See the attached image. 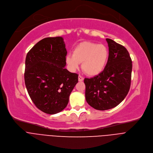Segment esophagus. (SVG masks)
<instances>
[{"instance_id":"esophagus-1","label":"esophagus","mask_w":153,"mask_h":153,"mask_svg":"<svg viewBox=\"0 0 153 153\" xmlns=\"http://www.w3.org/2000/svg\"><path fill=\"white\" fill-rule=\"evenodd\" d=\"M78 80H79V81H80V82H81V81H82L83 80H84V77L82 76H81V75H79V76H78Z\"/></svg>"}]
</instances>
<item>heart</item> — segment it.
Returning a JSON list of instances; mask_svg holds the SVG:
<instances>
[{"mask_svg": "<svg viewBox=\"0 0 153 153\" xmlns=\"http://www.w3.org/2000/svg\"><path fill=\"white\" fill-rule=\"evenodd\" d=\"M108 58V50L103 45L84 42L77 45L72 54H68L66 61L70 69H78L82 62V69L87 75L99 74L105 68Z\"/></svg>", "mask_w": 153, "mask_h": 153, "instance_id": "1", "label": "heart"}]
</instances>
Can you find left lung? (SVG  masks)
Listing matches in <instances>:
<instances>
[{
  "instance_id": "1",
  "label": "left lung",
  "mask_w": 153,
  "mask_h": 153,
  "mask_svg": "<svg viewBox=\"0 0 153 153\" xmlns=\"http://www.w3.org/2000/svg\"><path fill=\"white\" fill-rule=\"evenodd\" d=\"M108 58L103 71L92 78H85V100L96 110L117 106L129 92L132 61L126 48L109 38Z\"/></svg>"
}]
</instances>
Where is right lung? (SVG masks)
<instances>
[{
    "label": "right lung",
    "instance_id": "1",
    "mask_svg": "<svg viewBox=\"0 0 153 153\" xmlns=\"http://www.w3.org/2000/svg\"><path fill=\"white\" fill-rule=\"evenodd\" d=\"M67 51L61 36L45 38L27 54L24 78L28 93L35 106L47 114L65 108L78 82V74L66 69Z\"/></svg>",
    "mask_w": 153,
    "mask_h": 153
}]
</instances>
